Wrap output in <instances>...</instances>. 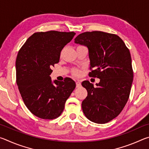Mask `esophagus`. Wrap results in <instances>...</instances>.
Masks as SVG:
<instances>
[{"instance_id":"1","label":"esophagus","mask_w":149,"mask_h":149,"mask_svg":"<svg viewBox=\"0 0 149 149\" xmlns=\"http://www.w3.org/2000/svg\"><path fill=\"white\" fill-rule=\"evenodd\" d=\"M81 82L79 81H76V87H80L81 86Z\"/></svg>"}]
</instances>
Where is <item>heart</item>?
<instances>
[{
  "instance_id": "obj_1",
  "label": "heart",
  "mask_w": 149,
  "mask_h": 149,
  "mask_svg": "<svg viewBox=\"0 0 149 149\" xmlns=\"http://www.w3.org/2000/svg\"><path fill=\"white\" fill-rule=\"evenodd\" d=\"M72 74L74 75V76L79 77L81 75V71L79 70L76 69V68L73 69L72 71Z\"/></svg>"
}]
</instances>
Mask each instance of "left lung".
Returning <instances> with one entry per match:
<instances>
[{
    "mask_svg": "<svg viewBox=\"0 0 149 149\" xmlns=\"http://www.w3.org/2000/svg\"><path fill=\"white\" fill-rule=\"evenodd\" d=\"M75 42L89 50V75L100 79L95 87L89 81L82 82L87 97L81 107L88 119L105 123L117 117L129 99L133 72L129 49L119 36L102 31L84 32L75 37Z\"/></svg>",
    "mask_w": 149,
    "mask_h": 149,
    "instance_id": "8db88e82",
    "label": "left lung"
}]
</instances>
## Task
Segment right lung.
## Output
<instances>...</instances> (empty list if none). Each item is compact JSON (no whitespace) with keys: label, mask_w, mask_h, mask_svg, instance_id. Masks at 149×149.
Masks as SVG:
<instances>
[{"label":"right lung","mask_w":149,"mask_h":149,"mask_svg":"<svg viewBox=\"0 0 149 149\" xmlns=\"http://www.w3.org/2000/svg\"><path fill=\"white\" fill-rule=\"evenodd\" d=\"M74 32H37L27 39L16 58V84L24 104L33 114L45 120L60 116L65 103L75 88L66 77L52 82V66L59 62L63 48Z\"/></svg>","instance_id":"right-lung-1"}]
</instances>
